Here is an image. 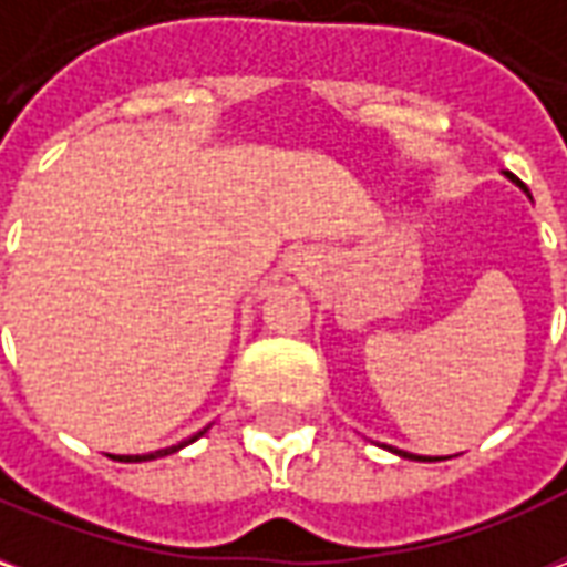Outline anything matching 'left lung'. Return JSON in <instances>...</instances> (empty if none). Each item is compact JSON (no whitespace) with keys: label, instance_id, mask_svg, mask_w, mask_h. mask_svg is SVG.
<instances>
[{"label":"left lung","instance_id":"left-lung-1","mask_svg":"<svg viewBox=\"0 0 567 567\" xmlns=\"http://www.w3.org/2000/svg\"><path fill=\"white\" fill-rule=\"evenodd\" d=\"M511 177H514V175H511ZM514 181H516V184H519V177H514ZM523 189H526V187H523ZM390 450H392V447H390ZM395 453H399V456H404V458H416V462H429V458L414 456V453H404V450H395Z\"/></svg>","mask_w":567,"mask_h":567}]
</instances>
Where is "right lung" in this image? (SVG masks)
Masks as SVG:
<instances>
[{
  "label": "right lung",
  "mask_w": 567,
  "mask_h": 567,
  "mask_svg": "<svg viewBox=\"0 0 567 567\" xmlns=\"http://www.w3.org/2000/svg\"><path fill=\"white\" fill-rule=\"evenodd\" d=\"M198 435H205V432H198ZM198 435H193L189 441H184V444H177V447H165V450H156V453H144V456H114L117 462H147V458H156V456H168V453H175V450L187 447V444H193Z\"/></svg>",
  "instance_id": "add662e5"
}]
</instances>
